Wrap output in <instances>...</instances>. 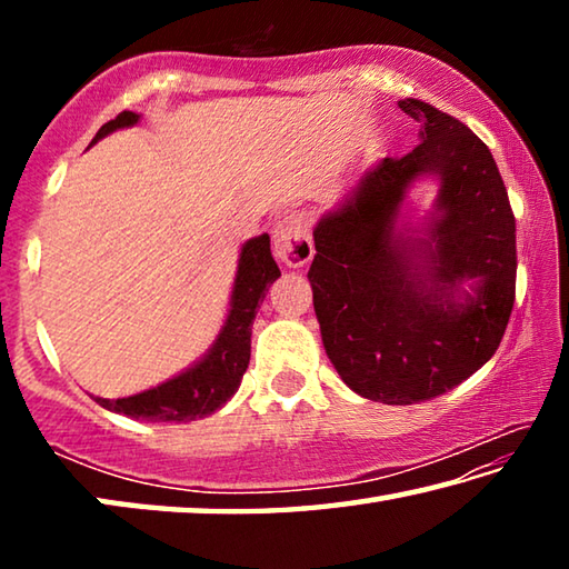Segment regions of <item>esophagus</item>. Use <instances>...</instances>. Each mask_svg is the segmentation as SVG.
<instances>
[{
  "label": "esophagus",
  "mask_w": 569,
  "mask_h": 569,
  "mask_svg": "<svg viewBox=\"0 0 569 569\" xmlns=\"http://www.w3.org/2000/svg\"><path fill=\"white\" fill-rule=\"evenodd\" d=\"M273 253L288 268H301L313 258V240L301 213H286L273 228Z\"/></svg>",
  "instance_id": "1"
}]
</instances>
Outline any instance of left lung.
Listing matches in <instances>:
<instances>
[{"instance_id": "obj_1", "label": "left lung", "mask_w": 569, "mask_h": 569, "mask_svg": "<svg viewBox=\"0 0 569 569\" xmlns=\"http://www.w3.org/2000/svg\"><path fill=\"white\" fill-rule=\"evenodd\" d=\"M421 122L403 158L366 170L313 228L308 271L323 349L363 399L417 403L459 387L492 359L515 306V213L492 152L465 122L399 100ZM421 174L440 180L427 239L396 228ZM413 233V230H411ZM472 281V293L460 283Z\"/></svg>"}]
</instances>
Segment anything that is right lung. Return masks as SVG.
Listing matches in <instances>:
<instances>
[{
  "label": "right lung",
  "instance_id": "right-lung-1",
  "mask_svg": "<svg viewBox=\"0 0 569 569\" xmlns=\"http://www.w3.org/2000/svg\"><path fill=\"white\" fill-rule=\"evenodd\" d=\"M138 120V112H120L118 118L102 124L90 146L102 140L104 134L120 128H130ZM278 276H281V271H278L271 256V238H268V233L250 238L240 248L233 296H230V311L213 349L196 366L182 371L180 377H172L156 389L134 393V397L128 399L94 397V401L114 413L148 421L180 423L203 419L208 413L218 411L240 387V379H243L250 361V329H253L258 306L263 303L268 288H271Z\"/></svg>",
  "mask_w": 569,
  "mask_h": 569
}]
</instances>
